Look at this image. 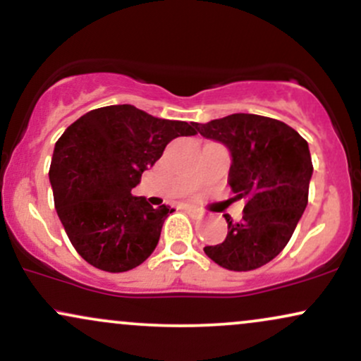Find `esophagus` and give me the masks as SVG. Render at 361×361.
<instances>
[{
	"instance_id": "1",
	"label": "esophagus",
	"mask_w": 361,
	"mask_h": 361,
	"mask_svg": "<svg viewBox=\"0 0 361 361\" xmlns=\"http://www.w3.org/2000/svg\"><path fill=\"white\" fill-rule=\"evenodd\" d=\"M186 212H188L190 215H193V217H197V219H200L202 217V215H204V214H202L200 212V210H197V209H193V207H186Z\"/></svg>"
}]
</instances>
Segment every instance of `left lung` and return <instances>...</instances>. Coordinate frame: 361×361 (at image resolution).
<instances>
[{
    "label": "left lung",
    "instance_id": "left-lung-1",
    "mask_svg": "<svg viewBox=\"0 0 361 361\" xmlns=\"http://www.w3.org/2000/svg\"><path fill=\"white\" fill-rule=\"evenodd\" d=\"M195 128L229 149L227 181L235 198L246 200L243 221L224 215L226 239L205 246V255L226 270H256L287 246L307 207L314 169L307 140L280 120L252 114L227 115Z\"/></svg>",
    "mask_w": 361,
    "mask_h": 361
}]
</instances>
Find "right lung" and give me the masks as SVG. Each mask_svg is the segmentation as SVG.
Returning a JSON list of instances; mask_svg holds the SVG:
<instances>
[{
	"label": "right lung",
	"instance_id": "right-lung-1",
	"mask_svg": "<svg viewBox=\"0 0 361 361\" xmlns=\"http://www.w3.org/2000/svg\"><path fill=\"white\" fill-rule=\"evenodd\" d=\"M195 134V122L156 118L132 105L91 110L66 128L49 180L57 215L82 259L122 273L151 256L173 209H154L132 188L173 139Z\"/></svg>",
	"mask_w": 361,
	"mask_h": 361
}]
</instances>
